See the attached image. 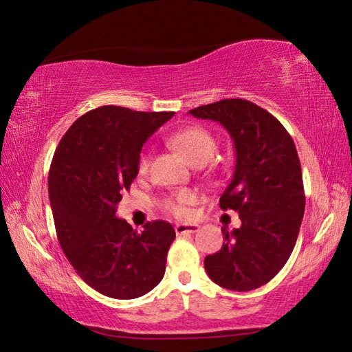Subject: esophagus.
<instances>
[{
	"label": "esophagus",
	"instance_id": "esophagus-1",
	"mask_svg": "<svg viewBox=\"0 0 352 352\" xmlns=\"http://www.w3.org/2000/svg\"><path fill=\"white\" fill-rule=\"evenodd\" d=\"M198 230H199V226H197V223H177V226H175L177 236L197 233Z\"/></svg>",
	"mask_w": 352,
	"mask_h": 352
}]
</instances>
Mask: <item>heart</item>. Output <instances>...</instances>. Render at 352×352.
Here are the masks:
<instances>
[{
	"instance_id": "1",
	"label": "heart",
	"mask_w": 352,
	"mask_h": 352,
	"mask_svg": "<svg viewBox=\"0 0 352 352\" xmlns=\"http://www.w3.org/2000/svg\"><path fill=\"white\" fill-rule=\"evenodd\" d=\"M170 144L180 151L192 164H204L212 159L216 151V139L203 126H186L170 136ZM149 168V157L144 154L139 160V172L145 174ZM193 203L190 192H180L175 197L163 201L164 212L175 218H188L190 214L189 206Z\"/></svg>"
}]
</instances>
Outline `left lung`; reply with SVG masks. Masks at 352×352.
<instances>
[{
    "label": "left lung",
    "instance_id": "left-lung-1",
    "mask_svg": "<svg viewBox=\"0 0 352 352\" xmlns=\"http://www.w3.org/2000/svg\"><path fill=\"white\" fill-rule=\"evenodd\" d=\"M189 113L219 122L236 148L219 206L237 212L242 226L222 230L226 243L204 258L207 275L228 290L257 289L286 265L300 233L305 195L295 144L278 119L251 101L221 100Z\"/></svg>",
    "mask_w": 352,
    "mask_h": 352
}]
</instances>
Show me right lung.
I'll use <instances>...</instances> for the list:
<instances>
[{
	"mask_svg": "<svg viewBox=\"0 0 352 352\" xmlns=\"http://www.w3.org/2000/svg\"><path fill=\"white\" fill-rule=\"evenodd\" d=\"M174 111L101 106L78 118L52 157L48 192L56 233L69 263L92 289L133 300L159 284L175 231L166 221L138 233L116 218L139 172L142 146Z\"/></svg>",
	"mask_w": 352,
	"mask_h": 352,
	"instance_id": "add662e5",
	"label": "right lung"
}]
</instances>
